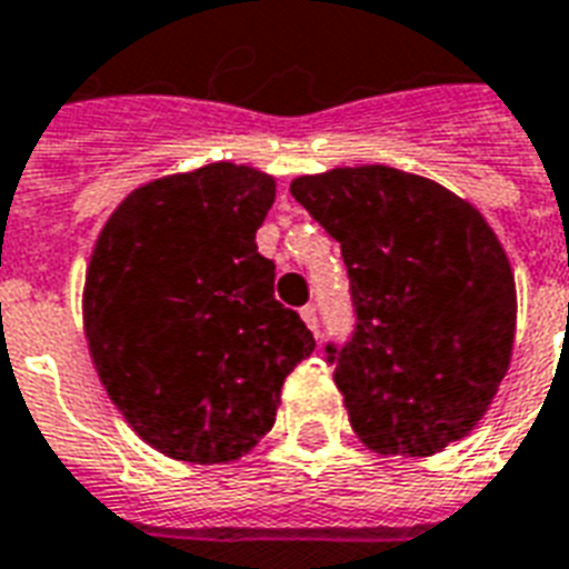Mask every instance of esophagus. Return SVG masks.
Listing matches in <instances>:
<instances>
[{"label": "esophagus", "mask_w": 569, "mask_h": 569, "mask_svg": "<svg viewBox=\"0 0 569 569\" xmlns=\"http://www.w3.org/2000/svg\"><path fill=\"white\" fill-rule=\"evenodd\" d=\"M301 319L303 322H307V328H310V331H319V316H316V307L313 303H307V307H301Z\"/></svg>", "instance_id": "esophagus-1"}]
</instances>
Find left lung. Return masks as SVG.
<instances>
[{
	"label": "left lung",
	"mask_w": 569,
	"mask_h": 569,
	"mask_svg": "<svg viewBox=\"0 0 569 569\" xmlns=\"http://www.w3.org/2000/svg\"><path fill=\"white\" fill-rule=\"evenodd\" d=\"M340 241L355 331L328 363L358 439L385 457H432L468 436L507 376L516 283L471 202L402 169L340 167L292 181Z\"/></svg>",
	"instance_id": "1"
}]
</instances>
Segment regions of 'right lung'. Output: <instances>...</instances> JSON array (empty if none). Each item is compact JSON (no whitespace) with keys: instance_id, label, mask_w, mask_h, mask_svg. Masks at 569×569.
I'll return each mask as SVG.
<instances>
[{"instance_id":"1","label":"right lung","mask_w":569,"mask_h":569,"mask_svg":"<svg viewBox=\"0 0 569 569\" xmlns=\"http://www.w3.org/2000/svg\"><path fill=\"white\" fill-rule=\"evenodd\" d=\"M274 193L271 176L236 163L154 179L92 250L82 322L94 370L133 432L181 462L256 448L286 376L316 349L256 250Z\"/></svg>"}]
</instances>
